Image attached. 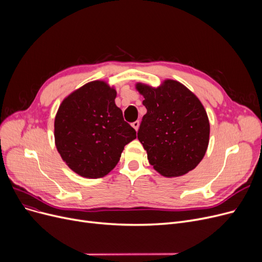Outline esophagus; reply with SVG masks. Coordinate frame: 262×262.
Returning <instances> with one entry per match:
<instances>
[{"mask_svg":"<svg viewBox=\"0 0 262 262\" xmlns=\"http://www.w3.org/2000/svg\"><path fill=\"white\" fill-rule=\"evenodd\" d=\"M132 126L135 128V130H136V132L138 130V128H139V121H135V122H133V123H132Z\"/></svg>","mask_w":262,"mask_h":262,"instance_id":"obj_1","label":"esophagus"}]
</instances>
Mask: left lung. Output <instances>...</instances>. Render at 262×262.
I'll return each instance as SVG.
<instances>
[{"mask_svg": "<svg viewBox=\"0 0 262 262\" xmlns=\"http://www.w3.org/2000/svg\"><path fill=\"white\" fill-rule=\"evenodd\" d=\"M146 108L138 139L148 162L164 177L182 176L204 158L210 124L198 96L182 82L164 79L157 88L137 82Z\"/></svg>", "mask_w": 262, "mask_h": 262, "instance_id": "8db88e82", "label": "left lung"}]
</instances>
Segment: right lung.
Here are the masks:
<instances>
[{
	"mask_svg": "<svg viewBox=\"0 0 262 262\" xmlns=\"http://www.w3.org/2000/svg\"><path fill=\"white\" fill-rule=\"evenodd\" d=\"M117 91L93 80L63 99L54 121L55 145L67 166L86 178H101L114 170L136 130L116 105Z\"/></svg>",
	"mask_w": 262,
	"mask_h": 262,
	"instance_id": "1",
	"label": "right lung"
}]
</instances>
